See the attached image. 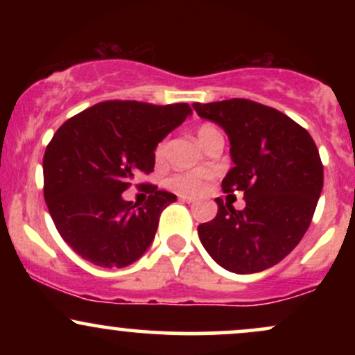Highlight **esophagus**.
<instances>
[{
  "label": "esophagus",
  "instance_id": "esophagus-1",
  "mask_svg": "<svg viewBox=\"0 0 355 355\" xmlns=\"http://www.w3.org/2000/svg\"><path fill=\"white\" fill-rule=\"evenodd\" d=\"M178 198H180L182 202H187V203H193L195 202V198L189 197V195H178Z\"/></svg>",
  "mask_w": 355,
  "mask_h": 355
}]
</instances>
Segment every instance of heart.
<instances>
[{
	"instance_id": "1",
	"label": "heart",
	"mask_w": 355,
	"mask_h": 355,
	"mask_svg": "<svg viewBox=\"0 0 355 355\" xmlns=\"http://www.w3.org/2000/svg\"><path fill=\"white\" fill-rule=\"evenodd\" d=\"M220 137L222 135H220V132L214 125H202L197 128V138L203 148H205L211 140H215V138H220ZM164 150H165L164 144L158 145L157 148L158 158L164 157ZM210 177L211 175L209 172H205V170H197V172H180V173L172 175V177L166 180V183H168V187H172V189L178 191H183V193L195 195V193H200V191L205 189L207 182L210 180Z\"/></svg>"
}]
</instances>
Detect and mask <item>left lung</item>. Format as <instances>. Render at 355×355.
Segmentation results:
<instances>
[{
    "label": "left lung",
    "mask_w": 355,
    "mask_h": 355,
    "mask_svg": "<svg viewBox=\"0 0 355 355\" xmlns=\"http://www.w3.org/2000/svg\"><path fill=\"white\" fill-rule=\"evenodd\" d=\"M198 116L222 126L234 166L225 193L243 191L245 209L215 198L214 220L198 225L202 245L220 267L255 274L294 250L311 225L324 166L309 132L279 110L245 98L193 103Z\"/></svg>",
    "instance_id": "1"
}]
</instances>
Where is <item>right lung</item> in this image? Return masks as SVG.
Instances as JSON below:
<instances>
[{"label":"right lung","mask_w":355,"mask_h":355,"mask_svg":"<svg viewBox=\"0 0 355 355\" xmlns=\"http://www.w3.org/2000/svg\"><path fill=\"white\" fill-rule=\"evenodd\" d=\"M191 113L187 103L101 101L56 130L43 157L44 200L61 239L81 259L105 268L133 263L153 242L173 193L141 183L148 200L121 193L152 173L155 148Z\"/></svg>","instance_id":"right-lung-1"}]
</instances>
